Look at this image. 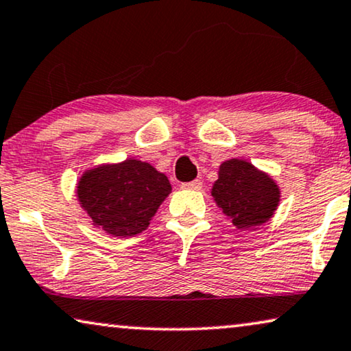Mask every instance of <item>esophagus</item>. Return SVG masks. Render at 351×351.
<instances>
[{"instance_id":"34e87169","label":"esophagus","mask_w":351,"mask_h":351,"mask_svg":"<svg viewBox=\"0 0 351 351\" xmlns=\"http://www.w3.org/2000/svg\"><path fill=\"white\" fill-rule=\"evenodd\" d=\"M202 186H204V182L200 180H194V181H189V182H182L181 184V189H189V191H200Z\"/></svg>"}]
</instances>
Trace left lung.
<instances>
[{"label":"left lung","instance_id":"left-lung-1","mask_svg":"<svg viewBox=\"0 0 351 351\" xmlns=\"http://www.w3.org/2000/svg\"><path fill=\"white\" fill-rule=\"evenodd\" d=\"M211 195L237 229L267 223L281 197L272 176L243 159H230L219 165Z\"/></svg>","mask_w":351,"mask_h":351}]
</instances>
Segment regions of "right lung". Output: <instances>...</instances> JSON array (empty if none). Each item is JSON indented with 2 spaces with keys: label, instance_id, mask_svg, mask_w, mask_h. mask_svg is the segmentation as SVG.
Segmentation results:
<instances>
[{
  "label": "right lung",
  "instance_id": "1",
  "mask_svg": "<svg viewBox=\"0 0 351 351\" xmlns=\"http://www.w3.org/2000/svg\"><path fill=\"white\" fill-rule=\"evenodd\" d=\"M170 192L169 178L138 159L93 167L76 186L79 205L92 224L119 239L146 230Z\"/></svg>",
  "mask_w": 351,
  "mask_h": 351
}]
</instances>
